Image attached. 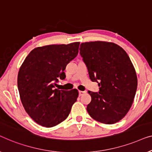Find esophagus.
Returning a JSON list of instances; mask_svg holds the SVG:
<instances>
[{
  "label": "esophagus",
  "instance_id": "34e87169",
  "mask_svg": "<svg viewBox=\"0 0 152 152\" xmlns=\"http://www.w3.org/2000/svg\"><path fill=\"white\" fill-rule=\"evenodd\" d=\"M79 96H83V95H84L85 93V91H79Z\"/></svg>",
  "mask_w": 152,
  "mask_h": 152
}]
</instances>
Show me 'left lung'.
I'll list each match as a JSON object with an SVG mask.
<instances>
[{"label":"left lung","mask_w":152,"mask_h":152,"mask_svg":"<svg viewBox=\"0 0 152 152\" xmlns=\"http://www.w3.org/2000/svg\"><path fill=\"white\" fill-rule=\"evenodd\" d=\"M80 54L89 78L97 82L98 92L88 93L89 116L104 124L116 123L131 108L137 89L136 71L129 56L118 45L104 41L83 42Z\"/></svg>","instance_id":"left-lung-1"}]
</instances>
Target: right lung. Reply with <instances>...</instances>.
<instances>
[{
	"label": "right lung",
	"instance_id": "right-lung-1",
	"mask_svg": "<svg viewBox=\"0 0 152 152\" xmlns=\"http://www.w3.org/2000/svg\"><path fill=\"white\" fill-rule=\"evenodd\" d=\"M80 42L34 49L19 69L18 89L25 111L36 123L52 127L67 118L78 91L55 89L64 70L78 53Z\"/></svg>",
	"mask_w": 152,
	"mask_h": 152
}]
</instances>
